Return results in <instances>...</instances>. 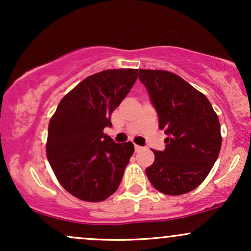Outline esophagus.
<instances>
[{
  "label": "esophagus",
  "instance_id": "obj_1",
  "mask_svg": "<svg viewBox=\"0 0 251 251\" xmlns=\"http://www.w3.org/2000/svg\"><path fill=\"white\" fill-rule=\"evenodd\" d=\"M134 150H135V152H139V151H142L143 148L139 145H134Z\"/></svg>",
  "mask_w": 251,
  "mask_h": 251
}]
</instances>
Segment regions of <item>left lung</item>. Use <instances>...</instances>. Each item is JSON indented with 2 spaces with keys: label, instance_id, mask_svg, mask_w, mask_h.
Masks as SVG:
<instances>
[{
  "label": "left lung",
  "instance_id": "1",
  "mask_svg": "<svg viewBox=\"0 0 251 251\" xmlns=\"http://www.w3.org/2000/svg\"><path fill=\"white\" fill-rule=\"evenodd\" d=\"M165 129V150L153 151L154 162L145 170L154 189L170 196L184 195L203 183L222 145L218 116L208 98L177 74L139 70Z\"/></svg>",
  "mask_w": 251,
  "mask_h": 251
}]
</instances>
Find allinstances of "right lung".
Wrapping results in <instances>:
<instances>
[{
    "mask_svg": "<svg viewBox=\"0 0 251 251\" xmlns=\"http://www.w3.org/2000/svg\"><path fill=\"white\" fill-rule=\"evenodd\" d=\"M138 70L122 68L86 77L57 105L48 125V162L62 188L85 201L117 191L133 154L131 142L116 144L103 133L111 114L127 96Z\"/></svg>",
    "mask_w": 251,
    "mask_h": 251,
    "instance_id": "add662e5",
    "label": "right lung"
}]
</instances>
